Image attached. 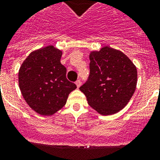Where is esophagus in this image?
Here are the masks:
<instances>
[{
    "label": "esophagus",
    "instance_id": "esophagus-1",
    "mask_svg": "<svg viewBox=\"0 0 160 160\" xmlns=\"http://www.w3.org/2000/svg\"><path fill=\"white\" fill-rule=\"evenodd\" d=\"M76 86H77V88H80V86L81 85V81H80V80H76Z\"/></svg>",
    "mask_w": 160,
    "mask_h": 160
}]
</instances>
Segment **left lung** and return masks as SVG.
<instances>
[{
  "label": "left lung",
  "instance_id": "obj_1",
  "mask_svg": "<svg viewBox=\"0 0 160 160\" xmlns=\"http://www.w3.org/2000/svg\"><path fill=\"white\" fill-rule=\"evenodd\" d=\"M89 59V76L80 90L99 113H118L135 91L136 67L122 51L109 47L92 52Z\"/></svg>",
  "mask_w": 160,
  "mask_h": 160
}]
</instances>
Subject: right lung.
I'll return each instance as SVG.
<instances>
[{
    "label": "right lung",
    "mask_w": 160,
    "mask_h": 160,
    "mask_svg": "<svg viewBox=\"0 0 160 160\" xmlns=\"http://www.w3.org/2000/svg\"><path fill=\"white\" fill-rule=\"evenodd\" d=\"M62 51L52 46L32 52L19 70L22 94L32 109L42 115H52L62 109L76 85L66 77L61 64Z\"/></svg>",
    "instance_id": "add662e5"
}]
</instances>
